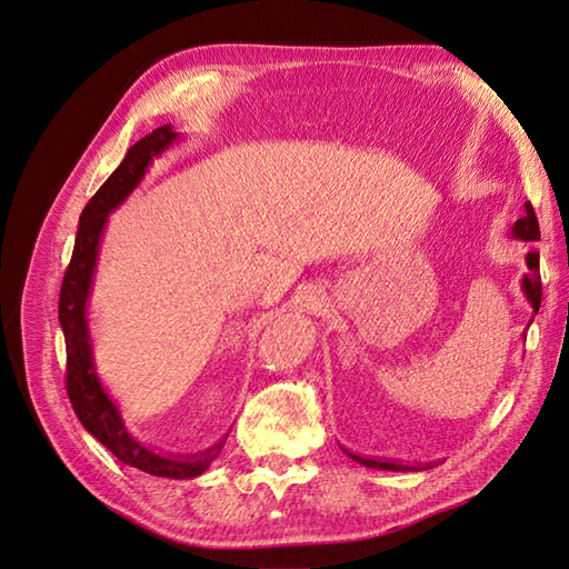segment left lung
I'll use <instances>...</instances> for the list:
<instances>
[{
  "instance_id": "left-lung-1",
  "label": "left lung",
  "mask_w": 569,
  "mask_h": 569,
  "mask_svg": "<svg viewBox=\"0 0 569 569\" xmlns=\"http://www.w3.org/2000/svg\"><path fill=\"white\" fill-rule=\"evenodd\" d=\"M513 238L528 242V246H536V242L540 240V226H538V216L536 211H532L530 201L526 203V213L520 216L516 223H513ZM526 262H528V274L523 277V292L530 301L532 311L538 315L540 309V299H542V282H540V252L532 248L528 250L526 254ZM346 455H349L353 461L363 463V467H370V469H386V471H420V469H430L427 463H415V467H408V463H400V461H388V459H366V457H358L353 455V451L343 449Z\"/></svg>"
}]
</instances>
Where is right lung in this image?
I'll return each instance as SVG.
<instances>
[{"label":"right lung","mask_w":569,"mask_h":569,"mask_svg":"<svg viewBox=\"0 0 569 569\" xmlns=\"http://www.w3.org/2000/svg\"><path fill=\"white\" fill-rule=\"evenodd\" d=\"M177 137L179 134L171 130V124H164L139 139V142H134L127 149L120 167L110 173L108 181L102 183L98 193L92 196L88 206L83 208L76 233L73 258L63 274L61 297H58V321H61L66 336V390L80 425H83L100 445H106L122 463H127V467L152 473V477L193 479L201 477V473L211 467V461L226 445V437L213 447H208L206 451H199V455L167 457L157 455V451L147 449L144 445H139L137 439L127 432L118 405L110 400L106 388H102V382L98 380L96 363H92V343L86 317L100 236L102 230H106L110 211H114V208L137 189V183L144 179V173L154 161V157L167 152V149L177 142Z\"/></svg>","instance_id":"1"}]
</instances>
